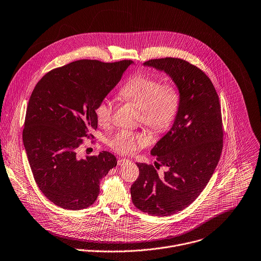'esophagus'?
<instances>
[{
	"mask_svg": "<svg viewBox=\"0 0 261 261\" xmlns=\"http://www.w3.org/2000/svg\"><path fill=\"white\" fill-rule=\"evenodd\" d=\"M128 162V160L127 159H125V158H120V159H118L117 160V164L118 165H120V166H122V165H124L125 163H127Z\"/></svg>",
	"mask_w": 261,
	"mask_h": 261,
	"instance_id": "esophagus-1",
	"label": "esophagus"
}]
</instances>
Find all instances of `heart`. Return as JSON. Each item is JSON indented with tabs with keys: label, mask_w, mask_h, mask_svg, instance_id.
<instances>
[{
	"label": "heart",
	"mask_w": 261,
	"mask_h": 261,
	"mask_svg": "<svg viewBox=\"0 0 261 261\" xmlns=\"http://www.w3.org/2000/svg\"><path fill=\"white\" fill-rule=\"evenodd\" d=\"M119 96L139 108L141 121L154 133H162L170 126L180 105V91L175 84H162L158 77L141 73L123 85ZM113 109L114 101L109 98L98 103L95 114L100 125L105 126L111 122ZM145 143L144 135L122 130L109 144L115 151L129 154Z\"/></svg>",
	"instance_id": "b5f03b06"
}]
</instances>
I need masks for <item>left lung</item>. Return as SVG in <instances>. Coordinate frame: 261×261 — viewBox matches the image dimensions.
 Masks as SVG:
<instances>
[{
  "mask_svg": "<svg viewBox=\"0 0 261 261\" xmlns=\"http://www.w3.org/2000/svg\"><path fill=\"white\" fill-rule=\"evenodd\" d=\"M144 66L165 72L180 91V105L170 129L151 154L158 166L137 163L140 174L130 188L133 203L150 215L167 216L188 207L201 194L222 151L219 99L209 77L198 67L178 58L146 61Z\"/></svg>",
  "mask_w": 261,
  "mask_h": 261,
  "instance_id": "left-lung-1",
  "label": "left lung"
}]
</instances>
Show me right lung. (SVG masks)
Here are the masks:
<instances>
[{
    "label": "right lung",
    "instance_id": "right-lung-1",
    "mask_svg": "<svg viewBox=\"0 0 261 261\" xmlns=\"http://www.w3.org/2000/svg\"><path fill=\"white\" fill-rule=\"evenodd\" d=\"M132 60H77L48 72L30 98L23 144L37 185L54 204L68 210L91 206L100 180L117 161L103 151L80 159L81 138L98 127L95 108L118 84Z\"/></svg>",
    "mask_w": 261,
    "mask_h": 261
}]
</instances>
